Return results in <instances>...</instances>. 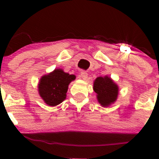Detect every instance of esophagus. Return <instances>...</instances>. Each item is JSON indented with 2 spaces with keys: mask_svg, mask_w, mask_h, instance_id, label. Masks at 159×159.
I'll use <instances>...</instances> for the list:
<instances>
[{
  "mask_svg": "<svg viewBox=\"0 0 159 159\" xmlns=\"http://www.w3.org/2000/svg\"><path fill=\"white\" fill-rule=\"evenodd\" d=\"M87 76H88L87 72L84 70H81V72H80L78 77H79L80 78H82V79H84V80H86L87 78Z\"/></svg>",
  "mask_w": 159,
  "mask_h": 159,
  "instance_id": "34e87169",
  "label": "esophagus"
}]
</instances>
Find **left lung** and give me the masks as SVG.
Wrapping results in <instances>:
<instances>
[{"instance_id":"obj_1","label":"left lung","mask_w":159,"mask_h":159,"mask_svg":"<svg viewBox=\"0 0 159 159\" xmlns=\"http://www.w3.org/2000/svg\"><path fill=\"white\" fill-rule=\"evenodd\" d=\"M93 90L97 93L98 102L102 106H108L117 98V85L107 76L96 78L93 84Z\"/></svg>"}]
</instances>
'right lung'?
I'll return each instance as SVG.
<instances>
[{
    "label": "right lung",
    "instance_id": "right-lung-1",
    "mask_svg": "<svg viewBox=\"0 0 159 159\" xmlns=\"http://www.w3.org/2000/svg\"><path fill=\"white\" fill-rule=\"evenodd\" d=\"M75 78L73 75L66 73L62 69H55L40 79L38 87L40 96L50 106L59 105L66 98L69 83Z\"/></svg>",
    "mask_w": 159,
    "mask_h": 159
}]
</instances>
